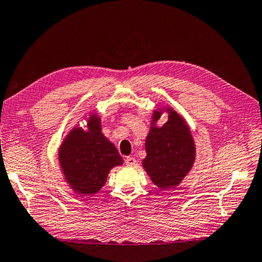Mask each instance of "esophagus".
<instances>
[{"instance_id": "obj_1", "label": "esophagus", "mask_w": 262, "mask_h": 262, "mask_svg": "<svg viewBox=\"0 0 262 262\" xmlns=\"http://www.w3.org/2000/svg\"><path fill=\"white\" fill-rule=\"evenodd\" d=\"M124 161H125V164L128 167H134V166H136V163H137V160L135 158H131V157L125 158Z\"/></svg>"}]
</instances>
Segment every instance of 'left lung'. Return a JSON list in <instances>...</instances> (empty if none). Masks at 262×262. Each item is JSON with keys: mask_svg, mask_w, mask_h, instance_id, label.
Here are the masks:
<instances>
[{"mask_svg": "<svg viewBox=\"0 0 262 262\" xmlns=\"http://www.w3.org/2000/svg\"><path fill=\"white\" fill-rule=\"evenodd\" d=\"M168 121L161 127L155 123L161 110L153 114L152 127L146 138V153L143 166L150 180L160 189L176 187L191 170L195 160V146L184 118L168 108Z\"/></svg>", "mask_w": 262, "mask_h": 262, "instance_id": "left-lung-1", "label": "left lung"}]
</instances>
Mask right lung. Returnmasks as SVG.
<instances>
[{
  "instance_id": "obj_1",
  "label": "right lung",
  "mask_w": 262,
  "mask_h": 262,
  "mask_svg": "<svg viewBox=\"0 0 262 262\" xmlns=\"http://www.w3.org/2000/svg\"><path fill=\"white\" fill-rule=\"evenodd\" d=\"M87 127V131L72 128L58 150L67 182L82 195L96 193L104 185L110 169L123 163L116 147L101 132V121L95 114Z\"/></svg>"
}]
</instances>
